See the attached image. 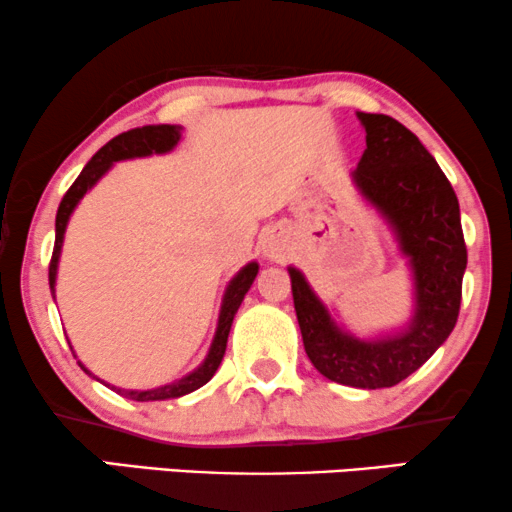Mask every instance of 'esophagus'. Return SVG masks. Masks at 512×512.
<instances>
[{
	"mask_svg": "<svg viewBox=\"0 0 512 512\" xmlns=\"http://www.w3.org/2000/svg\"><path fill=\"white\" fill-rule=\"evenodd\" d=\"M262 250H264V255L274 260V257L281 255V241H278V238H274V236L264 238V241H262Z\"/></svg>",
	"mask_w": 512,
	"mask_h": 512,
	"instance_id": "obj_1",
	"label": "esophagus"
}]
</instances>
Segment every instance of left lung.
Returning a JSON list of instances; mask_svg holds the SVG:
<instances>
[{"instance_id":"1","label":"left lung","mask_w":512,"mask_h":512,"mask_svg":"<svg viewBox=\"0 0 512 512\" xmlns=\"http://www.w3.org/2000/svg\"><path fill=\"white\" fill-rule=\"evenodd\" d=\"M366 151L354 184L394 231L413 274V316L404 331L361 340L342 331L300 269L290 286L304 352L328 380L361 390L392 387L428 361L454 331L468 250L449 179L416 134L390 115L357 113Z\"/></svg>"}]
</instances>
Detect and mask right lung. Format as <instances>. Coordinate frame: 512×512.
Segmentation results:
<instances>
[{"mask_svg": "<svg viewBox=\"0 0 512 512\" xmlns=\"http://www.w3.org/2000/svg\"><path fill=\"white\" fill-rule=\"evenodd\" d=\"M179 139H181L179 125H146V127L129 129V132L118 134V137L108 141L106 146L99 148L94 158L84 165L80 177H77L73 181V186L66 191V196H63L61 205H58V212H56V243H54V255H51V264H49L51 293H54V286H56V271H58V257H61V248H63V234H66L68 219H70V215H73V210L77 208V203H80L84 193L92 189L96 181H99L108 170H111L113 163H118V160L146 158V155H153V153H167L177 146ZM257 271H260L257 262H250V264H245V267L238 271L234 278H231L229 288H226V293H224L222 309H219L215 340H212L208 357H205V361L196 368V371L184 375V378L174 380V383H170V385L155 387V390H122V387H113V390L122 394V397L134 399V401H160V399L184 397V394L198 390V387H203L205 383H208L212 375H215L219 364H222L231 323H234V316L238 312V307H241L245 293L250 290L252 281H255ZM77 364H80V361H77ZM82 371L89 373L84 366H82Z\"/></svg>", "mask_w": 512, "mask_h": 512, "instance_id": "obj_1", "label": "right lung"}]
</instances>
